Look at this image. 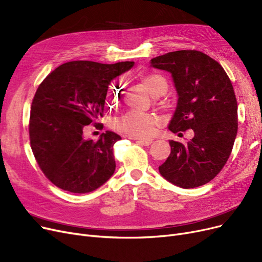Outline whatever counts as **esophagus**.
Returning <instances> with one entry per match:
<instances>
[{
	"label": "esophagus",
	"mask_w": 262,
	"mask_h": 262,
	"mask_svg": "<svg viewBox=\"0 0 262 262\" xmlns=\"http://www.w3.org/2000/svg\"><path fill=\"white\" fill-rule=\"evenodd\" d=\"M131 140H135L136 143H139V144L144 145V146H149L154 141L152 139H131Z\"/></svg>",
	"instance_id": "obj_1"
}]
</instances>
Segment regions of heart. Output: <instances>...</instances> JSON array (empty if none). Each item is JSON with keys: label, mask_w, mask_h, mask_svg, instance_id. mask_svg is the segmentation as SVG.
Wrapping results in <instances>:
<instances>
[{"label": "heart", "mask_w": 262, "mask_h": 262, "mask_svg": "<svg viewBox=\"0 0 262 262\" xmlns=\"http://www.w3.org/2000/svg\"><path fill=\"white\" fill-rule=\"evenodd\" d=\"M143 82L147 85L154 95H159L165 92L166 90V82L159 74L156 73H149L143 78ZM118 87V86H117ZM115 91V90H114ZM118 95H116V94ZM120 95L117 91L115 95H112V99L116 98ZM159 118L154 113H144V112L139 111H129L126 114L122 115L116 122L117 129L130 136H141L146 135L150 132L154 128L155 124H157Z\"/></svg>", "instance_id": "1"}]
</instances>
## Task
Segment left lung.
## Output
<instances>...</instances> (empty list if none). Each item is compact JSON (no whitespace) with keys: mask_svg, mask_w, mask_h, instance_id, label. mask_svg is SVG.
<instances>
[{"mask_svg":"<svg viewBox=\"0 0 262 262\" xmlns=\"http://www.w3.org/2000/svg\"><path fill=\"white\" fill-rule=\"evenodd\" d=\"M150 64L169 72L177 91L168 129L172 133L192 129L194 133L184 144L169 141L170 155L159 171L179 188L206 184L226 164L238 131L232 84L216 60L196 50L168 52L152 58Z\"/></svg>","mask_w":262,"mask_h":262,"instance_id":"left-lung-1","label":"left lung"}]
</instances>
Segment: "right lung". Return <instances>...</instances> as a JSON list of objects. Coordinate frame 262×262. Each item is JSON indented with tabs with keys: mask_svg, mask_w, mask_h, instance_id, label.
<instances>
[{
	"mask_svg": "<svg viewBox=\"0 0 262 262\" xmlns=\"http://www.w3.org/2000/svg\"><path fill=\"white\" fill-rule=\"evenodd\" d=\"M133 65L68 61L38 86L31 106V147L45 176L57 188L90 193L113 176V146L120 136L105 131L94 142L83 132L91 123L103 127L97 120L103 116L108 85Z\"/></svg>",
	"mask_w": 262,
	"mask_h": 262,
	"instance_id": "add662e5",
	"label": "right lung"
}]
</instances>
